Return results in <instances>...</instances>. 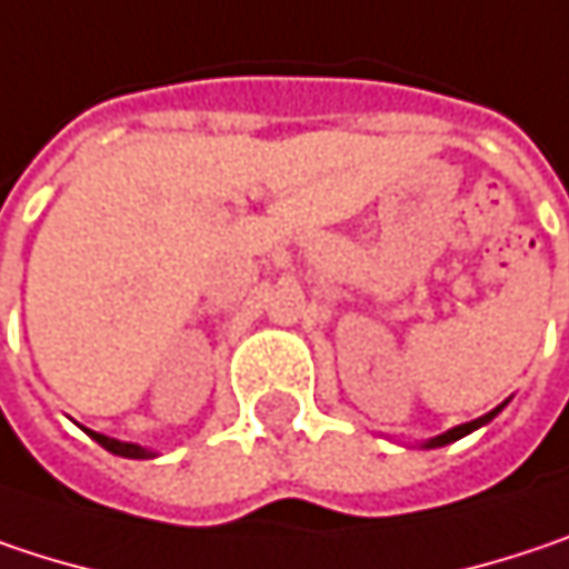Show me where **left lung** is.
Masks as SVG:
<instances>
[{
    "mask_svg": "<svg viewBox=\"0 0 569 569\" xmlns=\"http://www.w3.org/2000/svg\"><path fill=\"white\" fill-rule=\"evenodd\" d=\"M498 410H501V407H498ZM498 410H491V413H486V417H479V420H472V423H462V427H452L449 433H442V437L430 439L427 446H430V449H437V446H446V442H456V439H462V437H466V433H472V430H479L482 423H489V420H491V417H495V413H498Z\"/></svg>",
    "mask_w": 569,
    "mask_h": 569,
    "instance_id": "8db88e82",
    "label": "left lung"
}]
</instances>
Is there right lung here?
<instances>
[{
	"mask_svg": "<svg viewBox=\"0 0 569 569\" xmlns=\"http://www.w3.org/2000/svg\"><path fill=\"white\" fill-rule=\"evenodd\" d=\"M90 437L97 439L103 449H110L113 456H127V459H149V456H152L149 449L136 446V442H120V439H110V437H103V433H90Z\"/></svg>",
	"mask_w": 569,
	"mask_h": 569,
	"instance_id": "right-lung-1",
	"label": "right lung"
}]
</instances>
